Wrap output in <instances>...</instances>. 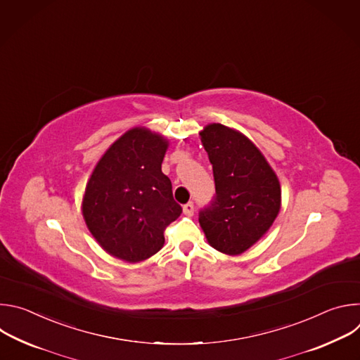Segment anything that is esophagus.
Returning <instances> with one entry per match:
<instances>
[{"mask_svg": "<svg viewBox=\"0 0 360 360\" xmlns=\"http://www.w3.org/2000/svg\"><path fill=\"white\" fill-rule=\"evenodd\" d=\"M184 214L186 215V217H192L193 215V203L192 202H188L186 205H184Z\"/></svg>", "mask_w": 360, "mask_h": 360, "instance_id": "esophagus-1", "label": "esophagus"}]
</instances>
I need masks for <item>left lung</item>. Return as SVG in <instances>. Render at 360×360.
<instances>
[{
	"instance_id": "obj_1",
	"label": "left lung",
	"mask_w": 360,
	"mask_h": 360,
	"mask_svg": "<svg viewBox=\"0 0 360 360\" xmlns=\"http://www.w3.org/2000/svg\"><path fill=\"white\" fill-rule=\"evenodd\" d=\"M214 169L217 195L199 212L208 243L240 255L258 242L275 222L282 205L279 179L264 153L242 132L208 124L200 132Z\"/></svg>"
}]
</instances>
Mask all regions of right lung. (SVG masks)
Wrapping results in <instances>:
<instances>
[{"label":"right lung","instance_id":"add662e5","mask_svg":"<svg viewBox=\"0 0 360 360\" xmlns=\"http://www.w3.org/2000/svg\"><path fill=\"white\" fill-rule=\"evenodd\" d=\"M169 141L145 127L121 135L96 162L82 196L84 221L99 246L138 264L160 252L182 208L161 165Z\"/></svg>","mask_w":360,"mask_h":360}]
</instances>
